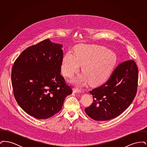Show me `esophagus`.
Masks as SVG:
<instances>
[{"label":"esophagus","mask_w":147,"mask_h":147,"mask_svg":"<svg viewBox=\"0 0 147 147\" xmlns=\"http://www.w3.org/2000/svg\"><path fill=\"white\" fill-rule=\"evenodd\" d=\"M72 90H73V93H76V94H79V93H80L81 92V91L80 90H78V89H75V88H73V89H72Z\"/></svg>","instance_id":"34e87169"}]
</instances>
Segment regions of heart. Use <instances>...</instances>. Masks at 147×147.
<instances>
[{"instance_id":"b5f03b06","label":"heart","mask_w":147,"mask_h":147,"mask_svg":"<svg viewBox=\"0 0 147 147\" xmlns=\"http://www.w3.org/2000/svg\"><path fill=\"white\" fill-rule=\"evenodd\" d=\"M116 61V54L104 46L81 44L75 46L74 54L69 52L63 56L61 71L64 76L71 78L82 65L84 74L78 75L71 82L79 86L88 83L92 87H96L108 79Z\"/></svg>"}]
</instances>
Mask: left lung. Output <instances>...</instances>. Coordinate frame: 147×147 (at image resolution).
Here are the masks:
<instances>
[{
    "label": "left lung",
    "mask_w": 147,
    "mask_h": 147,
    "mask_svg": "<svg viewBox=\"0 0 147 147\" xmlns=\"http://www.w3.org/2000/svg\"><path fill=\"white\" fill-rule=\"evenodd\" d=\"M138 71L133 60L120 63L109 80L89 91L93 102L85 112L95 121L114 119L127 109L135 98L137 90Z\"/></svg>",
    "instance_id": "8db88e82"
}]
</instances>
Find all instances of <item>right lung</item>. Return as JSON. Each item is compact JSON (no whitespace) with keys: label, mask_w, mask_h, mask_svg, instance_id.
<instances>
[{"label":"right lung","mask_w":147,"mask_h":147,"mask_svg":"<svg viewBox=\"0 0 147 147\" xmlns=\"http://www.w3.org/2000/svg\"><path fill=\"white\" fill-rule=\"evenodd\" d=\"M62 47L45 40L25 49L13 66L14 97L21 109L36 119L54 116L72 94L61 74Z\"/></svg>","instance_id":"obj_1"}]
</instances>
